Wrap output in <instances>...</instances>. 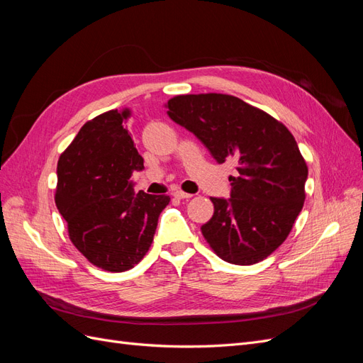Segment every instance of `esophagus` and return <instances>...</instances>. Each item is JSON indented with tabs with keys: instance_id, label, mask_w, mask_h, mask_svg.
<instances>
[{
	"instance_id": "1",
	"label": "esophagus",
	"mask_w": 363,
	"mask_h": 363,
	"mask_svg": "<svg viewBox=\"0 0 363 363\" xmlns=\"http://www.w3.org/2000/svg\"><path fill=\"white\" fill-rule=\"evenodd\" d=\"M172 196H175V199L184 200V199H191L192 194H186V192H183V191H180V189H177V191H174V192H172Z\"/></svg>"
}]
</instances>
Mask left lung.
<instances>
[{"mask_svg":"<svg viewBox=\"0 0 363 363\" xmlns=\"http://www.w3.org/2000/svg\"><path fill=\"white\" fill-rule=\"evenodd\" d=\"M169 118L199 138L218 163H233L230 199H213L201 233L218 257L235 265L267 259L301 212L307 164L276 118L233 95H177Z\"/></svg>","mask_w":363,"mask_h":363,"instance_id":"obj_1","label":"left lung"}]
</instances>
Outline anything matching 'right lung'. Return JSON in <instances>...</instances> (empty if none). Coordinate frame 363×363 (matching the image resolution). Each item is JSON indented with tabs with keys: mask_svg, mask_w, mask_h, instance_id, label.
<instances>
[{
	"mask_svg": "<svg viewBox=\"0 0 363 363\" xmlns=\"http://www.w3.org/2000/svg\"><path fill=\"white\" fill-rule=\"evenodd\" d=\"M130 111L87 121L57 162L56 206L71 242L92 265L123 272L151 247L168 195L135 194L131 175L144 159L124 128Z\"/></svg>",
	"mask_w": 363,
	"mask_h": 363,
	"instance_id": "right-lung-1",
	"label": "right lung"
}]
</instances>
